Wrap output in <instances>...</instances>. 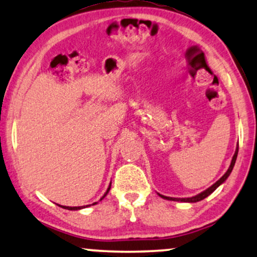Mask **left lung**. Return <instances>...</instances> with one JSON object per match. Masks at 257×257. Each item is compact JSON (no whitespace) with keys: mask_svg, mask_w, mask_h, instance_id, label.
Masks as SVG:
<instances>
[{"mask_svg":"<svg viewBox=\"0 0 257 257\" xmlns=\"http://www.w3.org/2000/svg\"><path fill=\"white\" fill-rule=\"evenodd\" d=\"M237 153H238V146L236 147V150H235V154H234V156H232V159H231V162H230V166H229V168H228V170L227 172H225V174L223 176L221 177L220 180L218 181H216V182H215L213 186L211 187H209L208 188V189H206L204 191H202V193H200V194H197V195H195V196H193V197H186V198H177V197H168V196H164V195H161V194H159L161 197L162 198H164V200H170V201H181V202H189V203H194V202H198V201H201V200H203V198H206L207 196H209V195L213 193V191L216 189V188H218L221 186L222 183L224 182L225 180L228 179V176L230 175V173H231V170H232V168H234V166H235V162H236V157H237Z\"/></svg>","mask_w":257,"mask_h":257,"instance_id":"obj_1","label":"left lung"}]
</instances>
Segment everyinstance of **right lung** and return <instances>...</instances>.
<instances>
[{
	"instance_id": "1",
	"label": "right lung",
	"mask_w": 257,
	"mask_h": 257,
	"mask_svg": "<svg viewBox=\"0 0 257 257\" xmlns=\"http://www.w3.org/2000/svg\"><path fill=\"white\" fill-rule=\"evenodd\" d=\"M110 186H111V183L109 184L107 191H105L103 196L101 197V200H103V198H104L105 196H107V194L109 193V190H110ZM101 200H100V201H101ZM96 203H97V202H95V203H93V204H96ZM89 206H90V204H89ZM89 206H85V207H89ZM60 207H62V208H64V209H68V210H78V209H82V208H85L84 206H83V207H66V206H60Z\"/></svg>"
}]
</instances>
